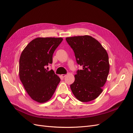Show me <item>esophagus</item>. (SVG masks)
<instances>
[{"mask_svg":"<svg viewBox=\"0 0 133 133\" xmlns=\"http://www.w3.org/2000/svg\"><path fill=\"white\" fill-rule=\"evenodd\" d=\"M66 74H62L61 75V76H62V78H65V76H66Z\"/></svg>","mask_w":133,"mask_h":133,"instance_id":"esophagus-1","label":"esophagus"}]
</instances>
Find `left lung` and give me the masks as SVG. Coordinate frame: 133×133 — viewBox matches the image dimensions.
<instances>
[{
    "mask_svg": "<svg viewBox=\"0 0 133 133\" xmlns=\"http://www.w3.org/2000/svg\"><path fill=\"white\" fill-rule=\"evenodd\" d=\"M66 41L74 50L76 62L83 66L74 75L71 90L79 101H92L102 93L107 82L110 69L107 51L89 35L68 37Z\"/></svg>",
    "mask_w": 133,
    "mask_h": 133,
    "instance_id": "8db88e82",
    "label": "left lung"
}]
</instances>
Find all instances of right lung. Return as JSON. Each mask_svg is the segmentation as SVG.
I'll return each mask as SVG.
<instances>
[{
    "instance_id": "1",
    "label": "right lung",
    "mask_w": 133,
    "mask_h": 133,
    "mask_svg": "<svg viewBox=\"0 0 133 133\" xmlns=\"http://www.w3.org/2000/svg\"><path fill=\"white\" fill-rule=\"evenodd\" d=\"M62 38H37L24 49L19 59V75L26 91L34 101L45 103L51 99L60 82L53 70L46 66L53 63V54Z\"/></svg>"
}]
</instances>
